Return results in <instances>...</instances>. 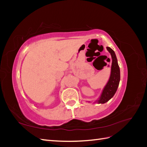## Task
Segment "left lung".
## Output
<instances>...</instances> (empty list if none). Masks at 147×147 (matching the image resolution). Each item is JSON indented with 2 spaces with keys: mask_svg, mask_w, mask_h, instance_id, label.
I'll use <instances>...</instances> for the list:
<instances>
[{
  "mask_svg": "<svg viewBox=\"0 0 147 147\" xmlns=\"http://www.w3.org/2000/svg\"><path fill=\"white\" fill-rule=\"evenodd\" d=\"M107 49L112 56V69L109 80L102 91L100 97L97 101L99 104H104L112 98L117 90L120 80V70L116 55L112 48L107 47Z\"/></svg>",
  "mask_w": 147,
  "mask_h": 147,
  "instance_id": "left-lung-1",
  "label": "left lung"
}]
</instances>
